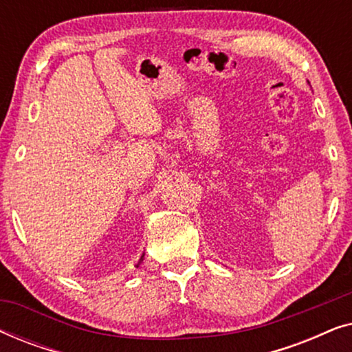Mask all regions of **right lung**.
I'll use <instances>...</instances> for the list:
<instances>
[{
    "instance_id": "add662e5",
    "label": "right lung",
    "mask_w": 352,
    "mask_h": 352,
    "mask_svg": "<svg viewBox=\"0 0 352 352\" xmlns=\"http://www.w3.org/2000/svg\"><path fill=\"white\" fill-rule=\"evenodd\" d=\"M141 259H142V258H141Z\"/></svg>"
}]
</instances>
